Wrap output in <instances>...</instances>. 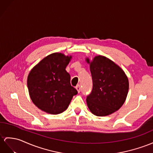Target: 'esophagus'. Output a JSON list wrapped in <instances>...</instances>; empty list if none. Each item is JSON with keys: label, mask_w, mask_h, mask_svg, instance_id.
I'll list each match as a JSON object with an SVG mask.
<instances>
[{"label": "esophagus", "mask_w": 153, "mask_h": 153, "mask_svg": "<svg viewBox=\"0 0 153 153\" xmlns=\"http://www.w3.org/2000/svg\"><path fill=\"white\" fill-rule=\"evenodd\" d=\"M76 90L78 91V92H80V90H81V87H80V85H77L76 86Z\"/></svg>", "instance_id": "34e87169"}]
</instances>
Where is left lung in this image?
<instances>
[{"label": "left lung", "instance_id": "1", "mask_svg": "<svg viewBox=\"0 0 153 153\" xmlns=\"http://www.w3.org/2000/svg\"><path fill=\"white\" fill-rule=\"evenodd\" d=\"M90 64L93 88L87 96L89 110L97 116H106L123 105L128 91V80L120 66L102 56H95Z\"/></svg>", "mask_w": 153, "mask_h": 153}]
</instances>
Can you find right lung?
Segmentation results:
<instances>
[{
	"label": "right lung",
	"mask_w": 153,
	"mask_h": 153,
	"mask_svg": "<svg viewBox=\"0 0 153 153\" xmlns=\"http://www.w3.org/2000/svg\"><path fill=\"white\" fill-rule=\"evenodd\" d=\"M71 59V56L53 53L30 71L27 79L29 95L40 110L54 115L62 113L78 94L71 85V76L65 70Z\"/></svg>",
	"instance_id": "obj_1"
}]
</instances>
